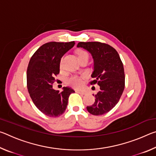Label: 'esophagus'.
I'll use <instances>...</instances> for the list:
<instances>
[{
	"mask_svg": "<svg viewBox=\"0 0 156 156\" xmlns=\"http://www.w3.org/2000/svg\"><path fill=\"white\" fill-rule=\"evenodd\" d=\"M76 92H77V93H78V94H82V95L86 94V91H83V90H76Z\"/></svg>",
	"mask_w": 156,
	"mask_h": 156,
	"instance_id": "obj_1",
	"label": "esophagus"
}]
</instances>
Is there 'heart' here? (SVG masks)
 I'll list each match as a JSON object with an SVG mask.
<instances>
[{
	"instance_id": "obj_1",
	"label": "heart",
	"mask_w": 156,
	"mask_h": 156,
	"mask_svg": "<svg viewBox=\"0 0 156 156\" xmlns=\"http://www.w3.org/2000/svg\"><path fill=\"white\" fill-rule=\"evenodd\" d=\"M77 55H78V59L80 58H82V57H84V56H89L88 53L85 51H84V50H82V49L78 50ZM61 65H62V59H61V60H60V65L61 66ZM67 83L69 84V85L73 87L79 88V87H80L82 84H83V80H82V78L79 77V76H73L68 79Z\"/></svg>"
}]
</instances>
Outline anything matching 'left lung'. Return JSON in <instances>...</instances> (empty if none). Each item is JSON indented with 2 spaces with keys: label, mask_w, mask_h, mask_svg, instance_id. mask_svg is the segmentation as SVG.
<instances>
[{
  "label": "left lung",
  "mask_w": 156,
  "mask_h": 156,
  "mask_svg": "<svg viewBox=\"0 0 156 156\" xmlns=\"http://www.w3.org/2000/svg\"><path fill=\"white\" fill-rule=\"evenodd\" d=\"M77 47L86 49L94 59L91 84L98 83L100 91L94 96V105L87 107L92 115H100L114 107L125 89V72L119 54L109 44L100 42H80Z\"/></svg>",
  "instance_id": "left-lung-1"
}]
</instances>
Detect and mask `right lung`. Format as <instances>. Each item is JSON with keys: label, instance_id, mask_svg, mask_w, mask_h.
Masks as SVG:
<instances>
[{"label": "right lung", "instance_id": "right-lung-1", "mask_svg": "<svg viewBox=\"0 0 156 156\" xmlns=\"http://www.w3.org/2000/svg\"><path fill=\"white\" fill-rule=\"evenodd\" d=\"M75 42H49L36 50L31 56L27 71L29 94L36 107L49 117H58L65 112L69 96L75 92L67 87L60 92L53 89L55 76L60 72V62Z\"/></svg>", "mask_w": 156, "mask_h": 156}]
</instances>
